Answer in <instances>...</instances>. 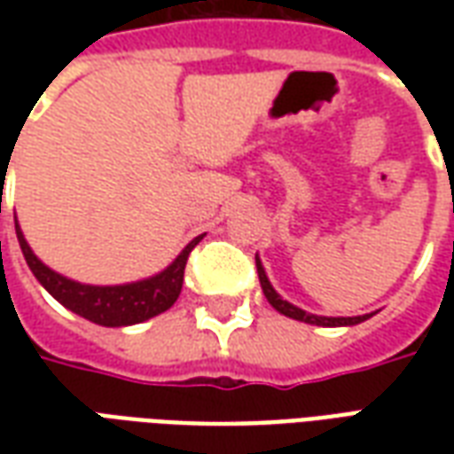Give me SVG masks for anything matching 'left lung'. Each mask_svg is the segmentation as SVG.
Instances as JSON below:
<instances>
[{
  "label": "left lung",
  "mask_w": 454,
  "mask_h": 454,
  "mask_svg": "<svg viewBox=\"0 0 454 454\" xmlns=\"http://www.w3.org/2000/svg\"><path fill=\"white\" fill-rule=\"evenodd\" d=\"M255 265H257V277H260V285H262V292H265L267 301L275 306L279 314L289 316V318H294V321H304V324H311V325H328V328H333V325H357L362 321H367L372 314H364V316H348V318H333V316H316V314H306L304 309H299V306L289 304L285 301L282 296L277 294L275 286L270 285V279L265 275V267L260 262V257L255 255Z\"/></svg>",
  "instance_id": "8db88e82"
}]
</instances>
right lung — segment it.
<instances>
[{
    "mask_svg": "<svg viewBox=\"0 0 454 454\" xmlns=\"http://www.w3.org/2000/svg\"><path fill=\"white\" fill-rule=\"evenodd\" d=\"M16 238H19V246H21V253L26 257V265L31 267V272L45 286V292L53 299H58L65 309H70L73 314L82 316V318L97 325H106V328L143 324V321H148L153 316L168 311L169 306L177 301L179 292H182L189 253L201 240V236L194 238L175 257V262L165 267L160 275L140 279V282H130V285L94 286L80 285V282L58 275L51 267L43 265L34 255V250L28 247V243H26L19 223H16Z\"/></svg>",
    "mask_w": 454,
    "mask_h": 454,
    "instance_id": "1",
    "label": "right lung"
}]
</instances>
